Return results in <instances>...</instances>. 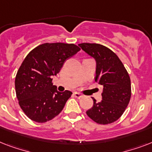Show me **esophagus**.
Instances as JSON below:
<instances>
[{
    "mask_svg": "<svg viewBox=\"0 0 152 152\" xmlns=\"http://www.w3.org/2000/svg\"><path fill=\"white\" fill-rule=\"evenodd\" d=\"M74 96H75L76 98H77V99H80V98L82 97V95L78 92H75L74 93Z\"/></svg>",
    "mask_w": 152,
    "mask_h": 152,
    "instance_id": "34e87169",
    "label": "esophagus"
}]
</instances>
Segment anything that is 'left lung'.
I'll return each instance as SVG.
<instances>
[{"mask_svg":"<svg viewBox=\"0 0 152 152\" xmlns=\"http://www.w3.org/2000/svg\"><path fill=\"white\" fill-rule=\"evenodd\" d=\"M79 46L96 61L95 82L102 86V100L92 98L93 106L86 113L98 124L107 125L120 118L131 98V81L127 70L116 53L97 43H81Z\"/></svg>","mask_w":152,"mask_h":152,"instance_id":"8db88e82","label":"left lung"}]
</instances>
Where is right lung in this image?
Listing matches in <instances>:
<instances>
[{
	"mask_svg": "<svg viewBox=\"0 0 152 152\" xmlns=\"http://www.w3.org/2000/svg\"><path fill=\"white\" fill-rule=\"evenodd\" d=\"M80 50L74 44L44 43L25 57L15 76V88L20 106L31 120L46 122L61 112L72 93L57 91L52 77Z\"/></svg>",
	"mask_w": 152,
	"mask_h": 152,
	"instance_id": "1",
	"label": "right lung"
}]
</instances>
